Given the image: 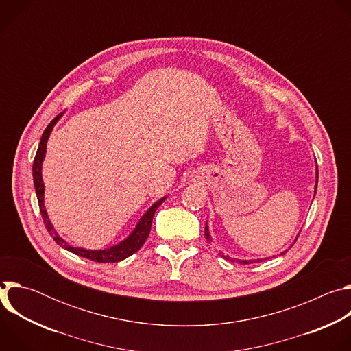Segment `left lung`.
<instances>
[{
    "label": "left lung",
    "instance_id": "8db88e82",
    "mask_svg": "<svg viewBox=\"0 0 351 351\" xmlns=\"http://www.w3.org/2000/svg\"><path fill=\"white\" fill-rule=\"evenodd\" d=\"M317 183H318V167H317V180H315V191H314V193H317ZM314 195H315V194H314ZM204 233H206L207 240L211 243V241H213V239H211V236H210L208 225H207V223H206V230H204ZM282 254H285V252H283ZM221 257H223L225 260H229V257H228V256H221ZM257 261H261V260H257ZM239 263H240V264H252V263H254V261H253V260H239Z\"/></svg>",
    "mask_w": 351,
    "mask_h": 351
}]
</instances>
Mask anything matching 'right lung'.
I'll return each instance as SVG.
<instances>
[{"mask_svg":"<svg viewBox=\"0 0 351 351\" xmlns=\"http://www.w3.org/2000/svg\"><path fill=\"white\" fill-rule=\"evenodd\" d=\"M62 117V114L57 115L51 123H49L40 140L37 153L34 157V162H33V182H34V189H36V194H37V199H38V206H40V213L44 221V225L48 230V233L53 236V239L57 241V244H60L62 248L68 250V252L80 256L83 258L95 261V263H118L122 261L128 257H130L132 254H134L137 250H140V247L144 244V241L147 240L149 230H152V223H153V217L157 211V208L165 202L167 197H162L161 199H158L157 203H154L152 207L147 210V213L141 217V219L138 221V223L136 225V228L133 229V232L125 239L122 240L119 244H115L110 248H104V250H86V248H80V247H72L71 244H68L54 229L51 221H49L45 207H44V183H43V178H41V164L44 161L45 157V149H47V140L49 137V133H51L53 128L56 126V123L58 122V119Z\"/></svg>","mask_w":351,"mask_h":351,"instance_id":"right-lung-1","label":"right lung"}]
</instances>
